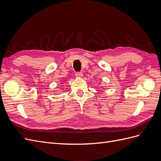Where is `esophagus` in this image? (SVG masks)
Masks as SVG:
<instances>
[{
    "label": "esophagus",
    "instance_id": "esophagus-1",
    "mask_svg": "<svg viewBox=\"0 0 161 161\" xmlns=\"http://www.w3.org/2000/svg\"><path fill=\"white\" fill-rule=\"evenodd\" d=\"M75 76L78 78H82V76H83V74H82V73L80 72H78L75 74Z\"/></svg>",
    "mask_w": 161,
    "mask_h": 161
}]
</instances>
